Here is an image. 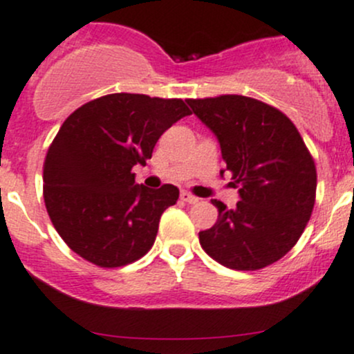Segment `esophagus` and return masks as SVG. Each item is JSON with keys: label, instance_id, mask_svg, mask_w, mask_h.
Masks as SVG:
<instances>
[{"label": "esophagus", "instance_id": "34e87169", "mask_svg": "<svg viewBox=\"0 0 354 354\" xmlns=\"http://www.w3.org/2000/svg\"><path fill=\"white\" fill-rule=\"evenodd\" d=\"M180 197H181V200H183V202H187V203H197L198 202V198L194 197L192 194H188V192H181Z\"/></svg>", "mask_w": 354, "mask_h": 354}]
</instances>
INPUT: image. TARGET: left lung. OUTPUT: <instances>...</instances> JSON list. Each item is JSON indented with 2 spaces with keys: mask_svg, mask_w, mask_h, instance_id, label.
<instances>
[{
  "mask_svg": "<svg viewBox=\"0 0 354 354\" xmlns=\"http://www.w3.org/2000/svg\"><path fill=\"white\" fill-rule=\"evenodd\" d=\"M214 131L240 202L219 200L216 224L200 231L209 257L234 270H259L296 245L315 205L317 169L301 135L284 113L245 95L188 99Z\"/></svg>",
  "mask_w": 354,
  "mask_h": 354,
  "instance_id": "obj_1",
  "label": "left lung"
}]
</instances>
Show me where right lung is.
<instances>
[{
  "instance_id": "right-lung-1",
  "label": "right lung",
  "mask_w": 354,
  "mask_h": 354,
  "mask_svg": "<svg viewBox=\"0 0 354 354\" xmlns=\"http://www.w3.org/2000/svg\"><path fill=\"white\" fill-rule=\"evenodd\" d=\"M192 114L181 99L108 94L66 118L44 160V202L63 241L99 267H123L154 245L159 219L180 190L135 185L160 135Z\"/></svg>"
}]
</instances>
